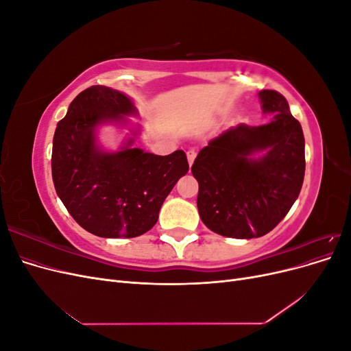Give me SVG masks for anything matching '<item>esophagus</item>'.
<instances>
[{"label":"esophagus","mask_w":351,"mask_h":351,"mask_svg":"<svg viewBox=\"0 0 351 351\" xmlns=\"http://www.w3.org/2000/svg\"><path fill=\"white\" fill-rule=\"evenodd\" d=\"M195 158H196V152H195L193 149L187 151V161H189V165H190V167H192V164H193V161H195Z\"/></svg>","instance_id":"1"}]
</instances>
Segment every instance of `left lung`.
I'll return each mask as SVG.
<instances>
[{
    "mask_svg": "<svg viewBox=\"0 0 351 351\" xmlns=\"http://www.w3.org/2000/svg\"><path fill=\"white\" fill-rule=\"evenodd\" d=\"M262 125L230 127L205 147L192 167L204 224L231 239L262 237L287 215L303 186L304 136L277 90L258 93Z\"/></svg>",
    "mask_w": 351,
    "mask_h": 351,
    "instance_id": "left-lung-1",
    "label": "left lung"
}]
</instances>
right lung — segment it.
I'll return each mask as SVG.
<instances>
[{
	"instance_id": "obj_1",
	"label": "right lung",
	"mask_w": 351,
	"mask_h": 351,
	"mask_svg": "<svg viewBox=\"0 0 351 351\" xmlns=\"http://www.w3.org/2000/svg\"><path fill=\"white\" fill-rule=\"evenodd\" d=\"M127 117H139L132 98L90 86L73 99L52 142L57 195L74 221L98 237L132 239L149 231L165 197L189 171L183 151L161 156L136 147L141 127ZM107 123L131 130L117 152H105L97 142Z\"/></svg>"
}]
</instances>
